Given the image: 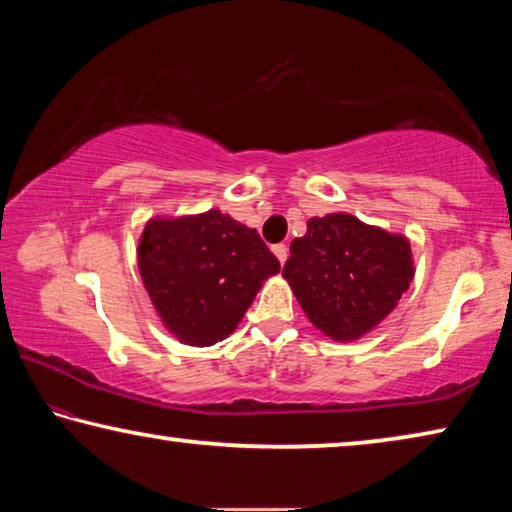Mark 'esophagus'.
I'll return each instance as SVG.
<instances>
[{"instance_id":"34e87169","label":"esophagus","mask_w":512,"mask_h":512,"mask_svg":"<svg viewBox=\"0 0 512 512\" xmlns=\"http://www.w3.org/2000/svg\"><path fill=\"white\" fill-rule=\"evenodd\" d=\"M273 253H275V257L280 259V264H285L287 257H289V248L285 246V243H278V246H273Z\"/></svg>"}]
</instances>
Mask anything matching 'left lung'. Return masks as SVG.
Here are the masks:
<instances>
[{
    "mask_svg": "<svg viewBox=\"0 0 512 512\" xmlns=\"http://www.w3.org/2000/svg\"><path fill=\"white\" fill-rule=\"evenodd\" d=\"M289 250L282 275L307 319L335 342L376 328L415 275L408 239L351 214L310 218Z\"/></svg>",
    "mask_w": 512,
    "mask_h": 512,
    "instance_id": "obj_1",
    "label": "left lung"
}]
</instances>
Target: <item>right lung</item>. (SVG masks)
<instances>
[{"label":"right lung","mask_w":512,"mask_h":512,"mask_svg":"<svg viewBox=\"0 0 512 512\" xmlns=\"http://www.w3.org/2000/svg\"><path fill=\"white\" fill-rule=\"evenodd\" d=\"M139 271L170 335L189 346H212L239 326L280 262L257 230L209 209L148 221Z\"/></svg>","instance_id":"add662e5"}]
</instances>
